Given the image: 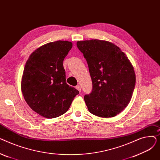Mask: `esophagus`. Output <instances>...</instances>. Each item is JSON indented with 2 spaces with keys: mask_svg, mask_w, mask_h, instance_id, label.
<instances>
[{
  "mask_svg": "<svg viewBox=\"0 0 160 160\" xmlns=\"http://www.w3.org/2000/svg\"><path fill=\"white\" fill-rule=\"evenodd\" d=\"M76 89H77L79 92H81V87H80V86L77 85V86H76Z\"/></svg>",
  "mask_w": 160,
  "mask_h": 160,
  "instance_id": "esophagus-1",
  "label": "esophagus"
}]
</instances>
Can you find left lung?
Masks as SVG:
<instances>
[{
	"label": "left lung",
	"instance_id": "obj_1",
	"mask_svg": "<svg viewBox=\"0 0 160 160\" xmlns=\"http://www.w3.org/2000/svg\"><path fill=\"white\" fill-rule=\"evenodd\" d=\"M77 47L88 64L93 89L84 96L89 112L109 118L127 107L136 84V74L129 59L112 42L91 39L79 41Z\"/></svg>",
	"mask_w": 160,
	"mask_h": 160
}]
</instances>
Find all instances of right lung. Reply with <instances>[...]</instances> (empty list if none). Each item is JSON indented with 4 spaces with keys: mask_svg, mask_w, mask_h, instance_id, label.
Segmentation results:
<instances>
[{
    "mask_svg": "<svg viewBox=\"0 0 160 160\" xmlns=\"http://www.w3.org/2000/svg\"><path fill=\"white\" fill-rule=\"evenodd\" d=\"M72 47L67 41L50 42L33 51L25 64L21 91L33 111L47 119L64 114L79 91L67 84L63 61Z\"/></svg>",
    "mask_w": 160,
    "mask_h": 160,
    "instance_id": "obj_1",
    "label": "right lung"
}]
</instances>
